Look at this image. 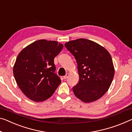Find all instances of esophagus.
Returning <instances> with one entry per match:
<instances>
[{
    "instance_id": "obj_1",
    "label": "esophagus",
    "mask_w": 132,
    "mask_h": 132,
    "mask_svg": "<svg viewBox=\"0 0 132 132\" xmlns=\"http://www.w3.org/2000/svg\"><path fill=\"white\" fill-rule=\"evenodd\" d=\"M68 76H69V74H68V73H67L65 76L63 77V78H64V79H67L68 77Z\"/></svg>"
}]
</instances>
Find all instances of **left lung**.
<instances>
[{
  "label": "left lung",
  "instance_id": "left-lung-1",
  "mask_svg": "<svg viewBox=\"0 0 132 132\" xmlns=\"http://www.w3.org/2000/svg\"><path fill=\"white\" fill-rule=\"evenodd\" d=\"M65 46L76 58L79 82L72 88L75 96L85 103L101 98L112 82L114 68L109 52L92 40L81 38Z\"/></svg>",
  "mask_w": 132,
  "mask_h": 132
}]
</instances>
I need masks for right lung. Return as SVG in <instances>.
Returning a JSON list of instances; mask_svg holds the SVG:
<instances>
[{
  "instance_id": "1",
  "label": "right lung",
  "mask_w": 132,
  "mask_h": 132,
  "mask_svg": "<svg viewBox=\"0 0 132 132\" xmlns=\"http://www.w3.org/2000/svg\"><path fill=\"white\" fill-rule=\"evenodd\" d=\"M63 45L54 40L40 39L21 51L13 67L17 84L31 100L42 101L54 94L61 82L55 74L54 58Z\"/></svg>"
}]
</instances>
